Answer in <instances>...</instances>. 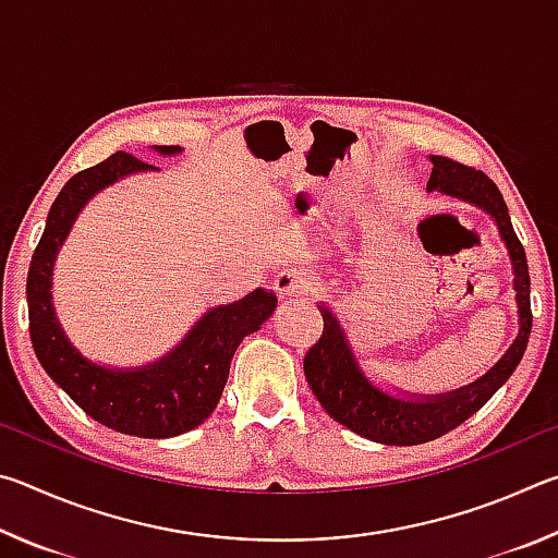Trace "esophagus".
Here are the masks:
<instances>
[{
    "mask_svg": "<svg viewBox=\"0 0 558 558\" xmlns=\"http://www.w3.org/2000/svg\"><path fill=\"white\" fill-rule=\"evenodd\" d=\"M276 290L282 300H305V298H313L315 286L302 270L288 268L276 278Z\"/></svg>",
    "mask_w": 558,
    "mask_h": 558,
    "instance_id": "34e87169",
    "label": "esophagus"
}]
</instances>
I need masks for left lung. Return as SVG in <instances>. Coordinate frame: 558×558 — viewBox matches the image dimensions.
Masks as SVG:
<instances>
[{
	"label": "left lung",
	"mask_w": 558,
	"mask_h": 558,
	"mask_svg": "<svg viewBox=\"0 0 558 558\" xmlns=\"http://www.w3.org/2000/svg\"><path fill=\"white\" fill-rule=\"evenodd\" d=\"M433 172L428 179V189H438L442 194L458 196V199L483 206L499 226V233L509 248L514 266V290L519 302V337L509 352L499 359L493 372L483 379L465 386V389L452 391L448 396H433V399L401 401L384 393L364 379L354 362L352 352L344 342L342 327L337 317L327 307L323 313V335L310 347L305 354V379L310 389L323 403V409L359 436L386 442V446H418V442L436 440L446 436L448 430L465 423L472 413H477L493 399L495 391L509 376L514 374L517 364L522 362L526 352L529 335H532V302H529V268L524 245L519 243L517 233L509 219L507 204L502 199L497 184L483 169L468 167L458 159L430 155Z\"/></svg>",
	"instance_id": "left-lung-1"
}]
</instances>
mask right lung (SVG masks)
Returning a JSON list of instances; mask_svg holds the SVG:
<instances>
[{
    "label": "right lung",
    "mask_w": 558,
    "mask_h": 558,
    "mask_svg": "<svg viewBox=\"0 0 558 558\" xmlns=\"http://www.w3.org/2000/svg\"><path fill=\"white\" fill-rule=\"evenodd\" d=\"M155 149L162 155L179 153L177 145ZM143 169L155 167L128 153H116L100 165L73 174L56 196L26 276L29 337L46 374L93 421L125 436L172 438L202 426L214 413L241 339L266 323L278 300L272 292L258 288L233 305L214 307L172 354L137 372H112L75 352L53 317V258L83 204L102 186Z\"/></svg>",
    "instance_id": "add662e5"
}]
</instances>
